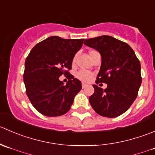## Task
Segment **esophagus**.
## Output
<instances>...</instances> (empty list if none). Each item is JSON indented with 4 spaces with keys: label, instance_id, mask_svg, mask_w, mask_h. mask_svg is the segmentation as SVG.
I'll use <instances>...</instances> for the list:
<instances>
[{
    "label": "esophagus",
    "instance_id": "obj_1",
    "mask_svg": "<svg viewBox=\"0 0 155 155\" xmlns=\"http://www.w3.org/2000/svg\"><path fill=\"white\" fill-rule=\"evenodd\" d=\"M86 87H87V84H84V83H83V84H82V88L83 89L85 88Z\"/></svg>",
    "mask_w": 155,
    "mask_h": 155
}]
</instances>
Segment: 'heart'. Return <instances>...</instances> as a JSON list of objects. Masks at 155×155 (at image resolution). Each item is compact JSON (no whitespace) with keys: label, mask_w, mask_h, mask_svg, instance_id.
Instances as JSON below:
<instances>
[{"label":"heart","mask_w":155,"mask_h":155,"mask_svg":"<svg viewBox=\"0 0 155 155\" xmlns=\"http://www.w3.org/2000/svg\"><path fill=\"white\" fill-rule=\"evenodd\" d=\"M95 52H96V50H90V51L89 52V54H90V56H91V55L93 54V53H94ZM76 56L73 58L72 64H74ZM92 75H93V74H92L91 73L88 72V71H84V70H81V71H78L77 74H76V77H77V78H78L80 81H84V82H88L90 80V78H92Z\"/></svg>","instance_id":"heart-1"}]
</instances>
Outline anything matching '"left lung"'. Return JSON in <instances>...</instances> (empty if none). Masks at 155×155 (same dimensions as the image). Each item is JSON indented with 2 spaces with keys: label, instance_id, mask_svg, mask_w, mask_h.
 <instances>
[{
  "label": "left lung",
  "instance_id": "left-lung-1",
  "mask_svg": "<svg viewBox=\"0 0 155 155\" xmlns=\"http://www.w3.org/2000/svg\"><path fill=\"white\" fill-rule=\"evenodd\" d=\"M84 44L102 56L96 84L105 83L103 90L93 85L94 93L89 98L92 108L103 117H116L127 111L136 99L142 83L140 62L127 43L108 35L90 38Z\"/></svg>",
  "mask_w": 155,
  "mask_h": 155
}]
</instances>
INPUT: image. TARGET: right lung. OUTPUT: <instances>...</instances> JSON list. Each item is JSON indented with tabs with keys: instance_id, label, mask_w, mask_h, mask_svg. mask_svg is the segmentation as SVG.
I'll return each instance as SVG.
<instances>
[{
	"instance_id": "add662e5",
	"label": "right lung",
	"mask_w": 155,
	"mask_h": 155,
	"mask_svg": "<svg viewBox=\"0 0 155 155\" xmlns=\"http://www.w3.org/2000/svg\"><path fill=\"white\" fill-rule=\"evenodd\" d=\"M83 43L84 39L52 36L37 44L26 58L23 74L26 94L41 114L56 117L71 108L82 86L68 70ZM62 74L69 78L65 85L59 80Z\"/></svg>"
}]
</instances>
